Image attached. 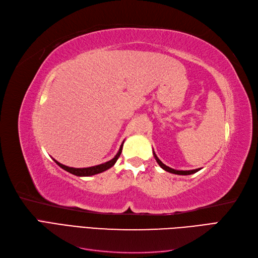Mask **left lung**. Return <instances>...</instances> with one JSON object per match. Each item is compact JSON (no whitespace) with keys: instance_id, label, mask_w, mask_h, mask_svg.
<instances>
[{"instance_id":"left-lung-1","label":"left lung","mask_w":258,"mask_h":258,"mask_svg":"<svg viewBox=\"0 0 258 258\" xmlns=\"http://www.w3.org/2000/svg\"><path fill=\"white\" fill-rule=\"evenodd\" d=\"M154 153V157H155V159H156V161L158 162V165L163 169V170H166V171H168V172H170V173H174V174H179V175H189V174H192V173H196L197 171H199L200 169H196V170H189V171H179V170H174V169H172V168H170V167H168V166H166V165H163V163L159 160V158L157 157V156H156V154H155V152H153Z\"/></svg>"}]
</instances>
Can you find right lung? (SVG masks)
<instances>
[{"mask_svg": "<svg viewBox=\"0 0 258 258\" xmlns=\"http://www.w3.org/2000/svg\"><path fill=\"white\" fill-rule=\"evenodd\" d=\"M122 145H123V142H122V144L120 145V148H119L118 153L116 154V156H115V157H114L112 160L107 161V162H105V163H101V165H98V166H93V167H89V168H71V167H67V166H64V165H62V163H60V162H58V161H56V160H54V161H56V163H57V165H58L59 167H61L63 170L68 171V172L72 173V174H74V175H77V176H90V175H95V174L103 172V171H105V170H107V169H110L111 167H113V166L115 165V162L117 161V159L119 158V156H120V154H121Z\"/></svg>", "mask_w": 258, "mask_h": 258, "instance_id": "1", "label": "right lung"}]
</instances>
